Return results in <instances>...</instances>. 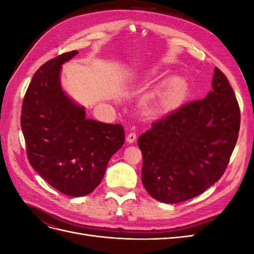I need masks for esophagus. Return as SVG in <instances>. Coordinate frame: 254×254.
<instances>
[{
  "instance_id": "obj_1",
  "label": "esophagus",
  "mask_w": 254,
  "mask_h": 254,
  "mask_svg": "<svg viewBox=\"0 0 254 254\" xmlns=\"http://www.w3.org/2000/svg\"><path fill=\"white\" fill-rule=\"evenodd\" d=\"M135 140H136V134H135V132H130V133L127 135V137H126V141H127L129 144L134 143Z\"/></svg>"
}]
</instances>
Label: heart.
Instances as JSON below:
<instances>
[{"label":"heart","instance_id":"b5f03b06","mask_svg":"<svg viewBox=\"0 0 254 254\" xmlns=\"http://www.w3.org/2000/svg\"><path fill=\"white\" fill-rule=\"evenodd\" d=\"M182 89H183V82L180 79L172 80L168 82L167 86L165 87V95L170 97L177 96L180 93Z\"/></svg>","mask_w":254,"mask_h":254}]
</instances>
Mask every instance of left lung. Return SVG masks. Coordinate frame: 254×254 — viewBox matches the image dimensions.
<instances>
[{
    "label": "left lung",
    "mask_w": 254,
    "mask_h": 254,
    "mask_svg": "<svg viewBox=\"0 0 254 254\" xmlns=\"http://www.w3.org/2000/svg\"><path fill=\"white\" fill-rule=\"evenodd\" d=\"M241 124L234 91L214 68L212 91L155 122L141 134L142 182L148 194L165 203L200 195L224 175Z\"/></svg>",
    "instance_id": "obj_1"
}]
</instances>
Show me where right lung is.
<instances>
[{"mask_svg": "<svg viewBox=\"0 0 254 254\" xmlns=\"http://www.w3.org/2000/svg\"><path fill=\"white\" fill-rule=\"evenodd\" d=\"M77 51L64 53L40 66L22 104L21 128L30 165L54 189L81 197L104 178L110 158L125 141L121 124L86 118L61 87L63 64Z\"/></svg>", "mask_w": 254, "mask_h": 254, "instance_id": "add662e5", "label": "right lung"}]
</instances>
